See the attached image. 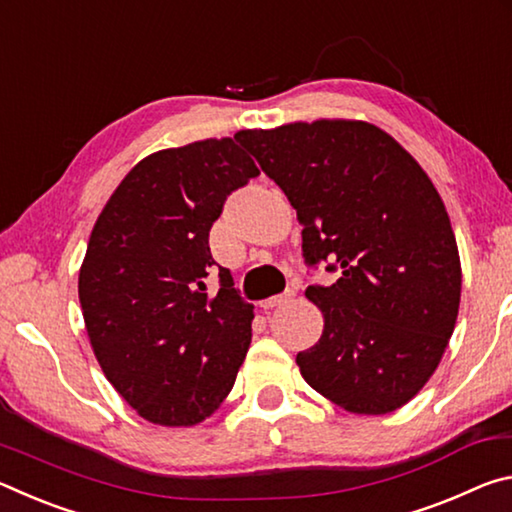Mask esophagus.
Instances as JSON below:
<instances>
[{
  "instance_id": "esophagus-1",
  "label": "esophagus",
  "mask_w": 512,
  "mask_h": 512,
  "mask_svg": "<svg viewBox=\"0 0 512 512\" xmlns=\"http://www.w3.org/2000/svg\"><path fill=\"white\" fill-rule=\"evenodd\" d=\"M293 296H296V293H293V291H287V293H282V296H273V298H268V300H264V302H262V305H259V307H262L264 311H268V309H275V307H280V305H284V302H287V300H291Z\"/></svg>"
}]
</instances>
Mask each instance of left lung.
I'll return each instance as SVG.
<instances>
[{
  "label": "left lung",
  "instance_id": "obj_1",
  "mask_svg": "<svg viewBox=\"0 0 512 512\" xmlns=\"http://www.w3.org/2000/svg\"><path fill=\"white\" fill-rule=\"evenodd\" d=\"M235 137L298 212L305 262L341 271L332 287L305 291L325 327L298 352L300 375L350 413L400 409L438 368L461 305L443 198L413 155L368 121H293Z\"/></svg>",
  "mask_w": 512,
  "mask_h": 512
}]
</instances>
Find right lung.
<instances>
[{"label":"right lung","mask_w":512,"mask_h":512,"mask_svg":"<svg viewBox=\"0 0 512 512\" xmlns=\"http://www.w3.org/2000/svg\"><path fill=\"white\" fill-rule=\"evenodd\" d=\"M255 176L232 137L164 149L126 173L94 223L79 271L85 329L103 375L153 424L194 427L235 386L255 314L228 268L205 293L207 239Z\"/></svg>","instance_id":"1"}]
</instances>
